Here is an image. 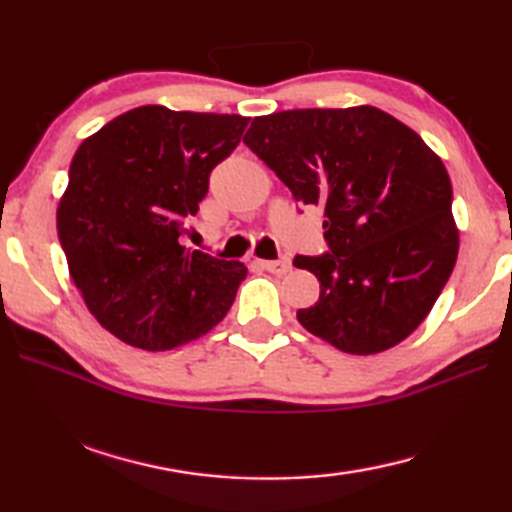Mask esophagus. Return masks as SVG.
<instances>
[{"label":"esophagus","mask_w":512,"mask_h":512,"mask_svg":"<svg viewBox=\"0 0 512 512\" xmlns=\"http://www.w3.org/2000/svg\"><path fill=\"white\" fill-rule=\"evenodd\" d=\"M259 266L262 268H266V271H271V273H275V275H284V273H289L291 271V259L289 257H280V259H275V262H259Z\"/></svg>","instance_id":"obj_1"}]
</instances>
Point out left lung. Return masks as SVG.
I'll use <instances>...</instances> for the list:
<instances>
[{
	"mask_svg": "<svg viewBox=\"0 0 512 512\" xmlns=\"http://www.w3.org/2000/svg\"><path fill=\"white\" fill-rule=\"evenodd\" d=\"M244 142L298 203L325 210L327 253L293 259L320 282L316 305L298 309L300 325L350 354L404 341L458 255L443 160L372 106L255 117Z\"/></svg>",
	"mask_w": 512,
	"mask_h": 512,
	"instance_id": "left-lung-1",
	"label": "left lung"
}]
</instances>
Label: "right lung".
I'll list each match as a JSON object with an SVG mask.
<instances>
[{"label":"right lung","instance_id":"right-lung-1","mask_svg":"<svg viewBox=\"0 0 512 512\" xmlns=\"http://www.w3.org/2000/svg\"><path fill=\"white\" fill-rule=\"evenodd\" d=\"M248 121L142 106L74 153L58 239L85 305L119 341L171 350L228 314L248 268L185 248L183 235Z\"/></svg>","mask_w":512,"mask_h":512}]
</instances>
